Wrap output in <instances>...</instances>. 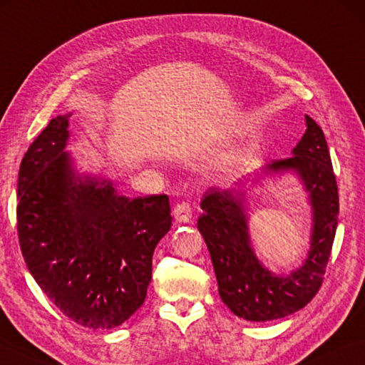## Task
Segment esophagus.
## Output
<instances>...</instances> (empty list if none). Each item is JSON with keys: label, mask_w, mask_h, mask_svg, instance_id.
Listing matches in <instances>:
<instances>
[{"label": "esophagus", "mask_w": 365, "mask_h": 365, "mask_svg": "<svg viewBox=\"0 0 365 365\" xmlns=\"http://www.w3.org/2000/svg\"><path fill=\"white\" fill-rule=\"evenodd\" d=\"M191 214L193 212H191V205L187 201L178 202L174 207V218L178 223H188L191 220Z\"/></svg>", "instance_id": "esophagus-1"}]
</instances>
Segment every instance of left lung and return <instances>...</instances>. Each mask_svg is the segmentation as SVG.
Returning <instances> with one entry per match:
<instances>
[{
    "label": "left lung",
    "instance_id": "1",
    "mask_svg": "<svg viewBox=\"0 0 365 365\" xmlns=\"http://www.w3.org/2000/svg\"><path fill=\"white\" fill-rule=\"evenodd\" d=\"M292 156L264 165L267 174L295 172L313 210L308 257L290 274L277 276L258 260L247 228L246 193L212 187L201 201L197 230L207 244L218 294L236 316L264 322L289 316L313 300L332 250L339 223V187L322 129L308 115Z\"/></svg>",
    "mask_w": 365,
    "mask_h": 365
}]
</instances>
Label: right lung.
Instances as JSON below:
<instances>
[{
  "instance_id": "1",
  "label": "right lung",
  "mask_w": 365,
  "mask_h": 365,
  "mask_svg": "<svg viewBox=\"0 0 365 365\" xmlns=\"http://www.w3.org/2000/svg\"><path fill=\"white\" fill-rule=\"evenodd\" d=\"M68 115L51 119L26 151L17 182V233L26 268L76 324L113 329L142 307L156 244L172 227L169 197L116 193L78 174Z\"/></svg>"
}]
</instances>
